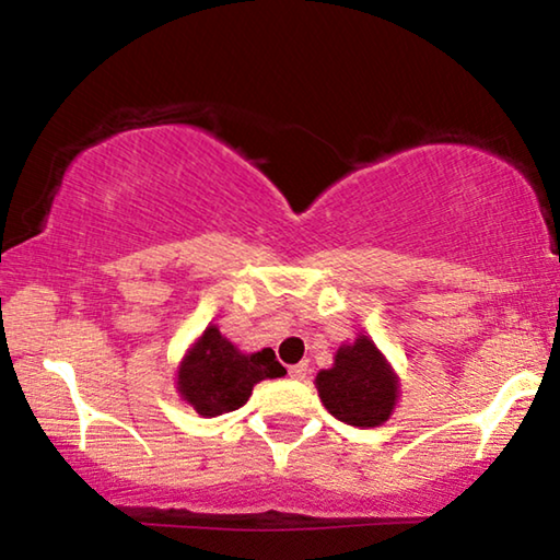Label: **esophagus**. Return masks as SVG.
Wrapping results in <instances>:
<instances>
[{
	"label": "esophagus",
	"mask_w": 560,
	"mask_h": 560,
	"mask_svg": "<svg viewBox=\"0 0 560 560\" xmlns=\"http://www.w3.org/2000/svg\"><path fill=\"white\" fill-rule=\"evenodd\" d=\"M306 374H308V366H306L304 362L289 366V377H291V380H304Z\"/></svg>",
	"instance_id": "34e87169"
}]
</instances>
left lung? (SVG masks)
Wrapping results in <instances>:
<instances>
[{
  "mask_svg": "<svg viewBox=\"0 0 560 560\" xmlns=\"http://www.w3.org/2000/svg\"><path fill=\"white\" fill-rule=\"evenodd\" d=\"M314 385L324 407L352 428H380L389 420L399 397L395 370L364 334L354 345L337 349L331 370L316 374Z\"/></svg>",
  "mask_w": 560,
  "mask_h": 560,
  "instance_id": "1",
  "label": "left lung"
}]
</instances>
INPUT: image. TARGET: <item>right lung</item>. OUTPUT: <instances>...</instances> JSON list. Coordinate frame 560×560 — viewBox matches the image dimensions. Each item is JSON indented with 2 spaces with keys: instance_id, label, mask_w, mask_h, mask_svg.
I'll return each instance as SVG.
<instances>
[{
  "instance_id": "right-lung-1",
  "label": "right lung",
  "mask_w": 560,
  "mask_h": 560,
  "mask_svg": "<svg viewBox=\"0 0 560 560\" xmlns=\"http://www.w3.org/2000/svg\"><path fill=\"white\" fill-rule=\"evenodd\" d=\"M273 349L244 354L223 337L219 327H206L178 366V395L198 415L215 417L244 407L254 385L283 377Z\"/></svg>"
}]
</instances>
